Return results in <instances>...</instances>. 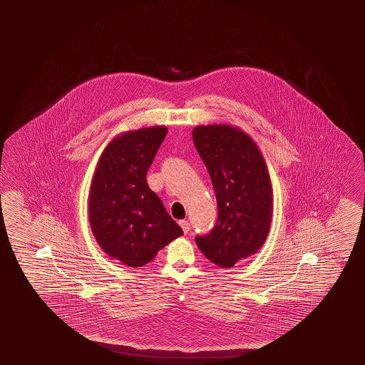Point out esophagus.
Listing matches in <instances>:
<instances>
[{
	"mask_svg": "<svg viewBox=\"0 0 365 365\" xmlns=\"http://www.w3.org/2000/svg\"><path fill=\"white\" fill-rule=\"evenodd\" d=\"M180 226L182 227V230H184V232H189V230H190V224L186 221V220H181L179 222Z\"/></svg>",
	"mask_w": 365,
	"mask_h": 365,
	"instance_id": "obj_1",
	"label": "esophagus"
}]
</instances>
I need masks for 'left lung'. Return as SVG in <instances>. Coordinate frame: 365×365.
Instances as JSON below:
<instances>
[{
    "mask_svg": "<svg viewBox=\"0 0 365 365\" xmlns=\"http://www.w3.org/2000/svg\"><path fill=\"white\" fill-rule=\"evenodd\" d=\"M192 140L219 208L216 226L195 243L212 264L230 269L257 252L270 232L272 186L267 166L257 144L239 127L202 125L192 130Z\"/></svg>",
    "mask_w": 365,
    "mask_h": 365,
    "instance_id": "8db88e82",
    "label": "left lung"
}]
</instances>
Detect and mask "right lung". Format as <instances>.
<instances>
[{
	"instance_id": "right-lung-1",
	"label": "right lung",
	"mask_w": 365,
	"mask_h": 365,
	"mask_svg": "<svg viewBox=\"0 0 365 365\" xmlns=\"http://www.w3.org/2000/svg\"><path fill=\"white\" fill-rule=\"evenodd\" d=\"M166 135L165 126L120 133L101 153L91 180L88 219L93 237L109 257L130 267L150 262L159 250L182 235L146 182Z\"/></svg>"
}]
</instances>
